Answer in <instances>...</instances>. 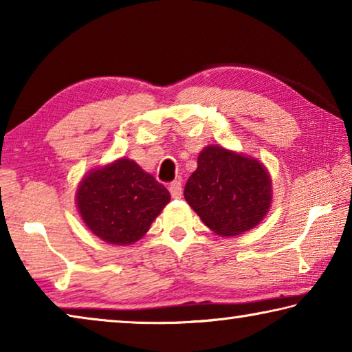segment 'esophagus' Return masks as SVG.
<instances>
[{
    "label": "esophagus",
    "instance_id": "obj_1",
    "mask_svg": "<svg viewBox=\"0 0 352 352\" xmlns=\"http://www.w3.org/2000/svg\"><path fill=\"white\" fill-rule=\"evenodd\" d=\"M169 192L174 199H180L182 197V183L180 182H172L169 184Z\"/></svg>",
    "mask_w": 352,
    "mask_h": 352
}]
</instances>
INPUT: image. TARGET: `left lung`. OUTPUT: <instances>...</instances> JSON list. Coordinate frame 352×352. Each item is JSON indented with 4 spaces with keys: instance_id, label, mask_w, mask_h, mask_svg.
Instances as JSON below:
<instances>
[{
    "instance_id": "left-lung-1",
    "label": "left lung",
    "mask_w": 352,
    "mask_h": 352,
    "mask_svg": "<svg viewBox=\"0 0 352 352\" xmlns=\"http://www.w3.org/2000/svg\"><path fill=\"white\" fill-rule=\"evenodd\" d=\"M184 199L214 233L237 236L258 225L269 211L272 182L256 160L208 146L188 178Z\"/></svg>"
}]
</instances>
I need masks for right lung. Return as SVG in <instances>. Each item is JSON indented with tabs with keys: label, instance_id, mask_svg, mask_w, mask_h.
<instances>
[{
	"label": "right lung",
	"instance_id": "right-lung-1",
	"mask_svg": "<svg viewBox=\"0 0 352 352\" xmlns=\"http://www.w3.org/2000/svg\"><path fill=\"white\" fill-rule=\"evenodd\" d=\"M169 200V190L127 158L90 172L77 189L83 222L115 245L141 239Z\"/></svg>",
	"mask_w": 352,
	"mask_h": 352
}]
</instances>
